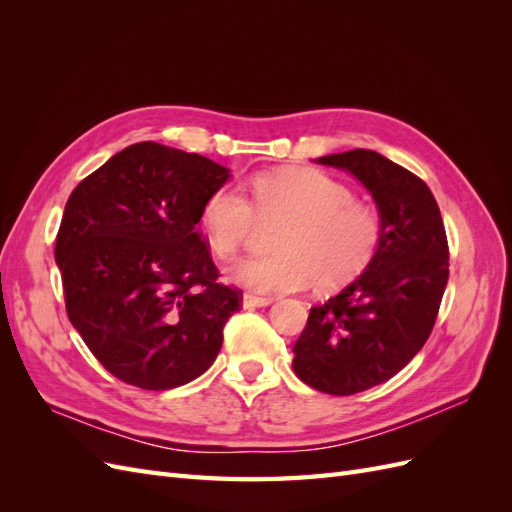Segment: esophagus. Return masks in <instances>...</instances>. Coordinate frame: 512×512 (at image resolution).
<instances>
[{"label":"esophagus","mask_w":512,"mask_h":512,"mask_svg":"<svg viewBox=\"0 0 512 512\" xmlns=\"http://www.w3.org/2000/svg\"><path fill=\"white\" fill-rule=\"evenodd\" d=\"M273 299L269 297H254V294H245L243 297V307L245 309H254V307H269Z\"/></svg>","instance_id":"esophagus-1"}]
</instances>
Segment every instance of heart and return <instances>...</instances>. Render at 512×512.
Here are the masks:
<instances>
[{"label": "heart", "instance_id": "obj_1", "mask_svg": "<svg viewBox=\"0 0 512 512\" xmlns=\"http://www.w3.org/2000/svg\"><path fill=\"white\" fill-rule=\"evenodd\" d=\"M252 205L239 190L215 188L200 209L211 250L235 254L260 222H279L273 232L277 252L247 256L228 269L235 284L256 292H292L314 280L320 290L352 282L380 243V215L352 200L342 181L316 168L288 166L260 173L250 183Z\"/></svg>", "mask_w": 512, "mask_h": 512}]
</instances>
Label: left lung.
Segmentation results:
<instances>
[{
	"label": "left lung",
	"mask_w": 512,
	"mask_h": 512,
	"mask_svg": "<svg viewBox=\"0 0 512 512\" xmlns=\"http://www.w3.org/2000/svg\"><path fill=\"white\" fill-rule=\"evenodd\" d=\"M359 179L380 215V243L365 271L314 305L294 344L292 369L329 395L391 380L427 342L448 282V243L423 179L371 149L316 160Z\"/></svg>",
	"instance_id": "8db88e82"
}]
</instances>
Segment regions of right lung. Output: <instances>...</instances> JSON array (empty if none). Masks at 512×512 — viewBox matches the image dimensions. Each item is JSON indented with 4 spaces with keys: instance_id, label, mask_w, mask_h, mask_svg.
I'll return each mask as SVG.
<instances>
[{
    "instance_id": "add662e5",
    "label": "right lung",
    "mask_w": 512,
    "mask_h": 512,
    "mask_svg": "<svg viewBox=\"0 0 512 512\" xmlns=\"http://www.w3.org/2000/svg\"><path fill=\"white\" fill-rule=\"evenodd\" d=\"M228 177L205 156L145 141L70 194L55 243L68 318L121 382L175 389L218 356L241 292L218 284L196 224Z\"/></svg>"
}]
</instances>
